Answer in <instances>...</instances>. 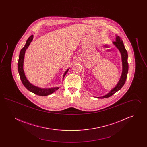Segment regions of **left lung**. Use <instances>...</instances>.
I'll use <instances>...</instances> for the list:
<instances>
[{"mask_svg": "<svg viewBox=\"0 0 147 147\" xmlns=\"http://www.w3.org/2000/svg\"><path fill=\"white\" fill-rule=\"evenodd\" d=\"M113 43L119 49L120 53H121V57H122V75H121V77L120 78V79L119 80V83L117 84V85L113 89H112V90L110 91L108 94H107L104 96L96 97L98 98H104L110 97L115 92L119 90L122 88V86L124 85V84L126 82L127 76L128 74V63L127 62V59H128L127 51L125 47L123 42L122 41V39L119 37V36H116V41H113Z\"/></svg>", "mask_w": 147, "mask_h": 147, "instance_id": "obj_1", "label": "left lung"}]
</instances>
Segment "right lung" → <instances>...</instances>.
Returning <instances> with one entry per match:
<instances>
[{
  "instance_id": "1",
  "label": "right lung",
  "mask_w": 147,
  "mask_h": 147,
  "mask_svg": "<svg viewBox=\"0 0 147 147\" xmlns=\"http://www.w3.org/2000/svg\"><path fill=\"white\" fill-rule=\"evenodd\" d=\"M34 36L31 35L28 37V40L26 41V44L25 46L21 49L19 57V61H18V71L19 73L20 78L21 79V82L22 83L24 86L30 91L33 92L34 94H36L39 96H47L50 94H52L55 91L57 90L58 89H59V87H55V88H47V89H42L39 87H37L35 86L32 84H31L28 80L27 79L25 75L24 71L23 69V65H24V57H25V53L26 49L28 48V46L30 45V43L33 40ZM69 69H68L65 71L63 75V78L64 76L67 73Z\"/></svg>"
}]
</instances>
